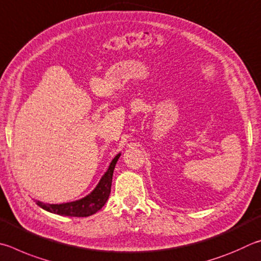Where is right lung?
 <instances>
[{"label": "right lung", "mask_w": 261, "mask_h": 261, "mask_svg": "<svg viewBox=\"0 0 261 261\" xmlns=\"http://www.w3.org/2000/svg\"><path fill=\"white\" fill-rule=\"evenodd\" d=\"M121 153L119 152L116 157L110 163L108 171L104 173L100 177L97 186L95 187L94 190L90 194L85 196L84 198L74 200V202L62 203V204H48L36 200V204L41 208L45 210L50 213L59 214V216L66 217H89L91 214H95L100 208L104 206L109 199L110 193H111V185H112V176L113 171L116 167L119 157Z\"/></svg>", "instance_id": "obj_1"}]
</instances>
